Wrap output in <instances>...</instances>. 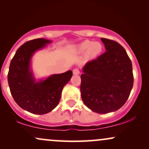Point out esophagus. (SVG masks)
<instances>
[{"mask_svg": "<svg viewBox=\"0 0 149 149\" xmlns=\"http://www.w3.org/2000/svg\"><path fill=\"white\" fill-rule=\"evenodd\" d=\"M73 73L74 75L80 74V70L78 69H74L73 70Z\"/></svg>", "mask_w": 149, "mask_h": 149, "instance_id": "1", "label": "esophagus"}]
</instances>
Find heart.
Wrapping results in <instances>:
<instances>
[{"label":"heart","instance_id":"obj_1","mask_svg":"<svg viewBox=\"0 0 149 149\" xmlns=\"http://www.w3.org/2000/svg\"><path fill=\"white\" fill-rule=\"evenodd\" d=\"M77 49L80 53L86 52V57L88 59H94L102 52V45L98 42L86 40L79 44L77 47Z\"/></svg>","mask_w":149,"mask_h":149}]
</instances>
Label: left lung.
Listing matches in <instances>:
<instances>
[{
  "instance_id": "left-lung-1",
  "label": "left lung",
  "mask_w": 149,
  "mask_h": 149,
  "mask_svg": "<svg viewBox=\"0 0 149 149\" xmlns=\"http://www.w3.org/2000/svg\"><path fill=\"white\" fill-rule=\"evenodd\" d=\"M106 52L88 61L80 76L83 103L92 111L107 113L125 104L132 89V65L125 49L118 42L101 38Z\"/></svg>"
}]
</instances>
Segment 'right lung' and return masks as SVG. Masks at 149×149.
Masks as SVG:
<instances>
[{"label":"right lung","mask_w":149,"mask_h":149,"mask_svg":"<svg viewBox=\"0 0 149 149\" xmlns=\"http://www.w3.org/2000/svg\"><path fill=\"white\" fill-rule=\"evenodd\" d=\"M51 42L44 38L26 42L17 50L10 64L8 80L15 102L24 110L34 114H45L59 104L62 89L69 83L73 72L54 74L36 80L31 68V60L36 51Z\"/></svg>","instance_id":"right-lung-1"}]
</instances>
